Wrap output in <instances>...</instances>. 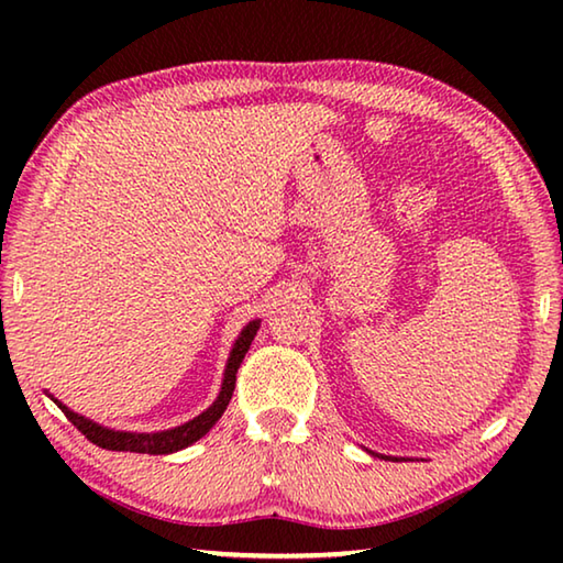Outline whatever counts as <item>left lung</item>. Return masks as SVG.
Listing matches in <instances>:
<instances>
[{
	"label": "left lung",
	"mask_w": 563,
	"mask_h": 563,
	"mask_svg": "<svg viewBox=\"0 0 563 563\" xmlns=\"http://www.w3.org/2000/svg\"><path fill=\"white\" fill-rule=\"evenodd\" d=\"M369 452V450H367ZM369 454H375V456H383V460H393V462H399L402 460V456H385V454H377V452H369Z\"/></svg>",
	"instance_id": "8db88e82"
}]
</instances>
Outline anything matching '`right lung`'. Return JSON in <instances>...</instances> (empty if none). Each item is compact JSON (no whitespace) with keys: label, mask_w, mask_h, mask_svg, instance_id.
Segmentation results:
<instances>
[{"label":"right lung","mask_w":563,"mask_h":563,"mask_svg":"<svg viewBox=\"0 0 563 563\" xmlns=\"http://www.w3.org/2000/svg\"><path fill=\"white\" fill-rule=\"evenodd\" d=\"M261 328V320L255 318L247 322V325L241 330V335L235 338L233 347H231V355H228L225 362V369H223V383H221V393L213 399V405L203 409L201 415L188 419V422L178 424V427H170V430H161V432H123V430H111V427H103L99 422H93V419L84 417L79 412H74V409L66 407L64 402H59L54 395H49L56 405H59L62 412L69 417V422L79 430L84 437H87L89 442H93L101 450H111V452H136V454H174L178 450H186L194 442L201 440L208 432H211V427L221 419V415L225 412L228 402H231L233 397V389H235V373L238 367H241V362L245 357L247 347H251V342L255 338V332Z\"/></svg>","instance_id":"add662e5"}]
</instances>
